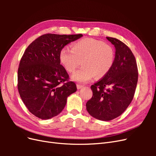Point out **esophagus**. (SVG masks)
Returning a JSON list of instances; mask_svg holds the SVG:
<instances>
[{
  "label": "esophagus",
  "instance_id": "34e87169",
  "mask_svg": "<svg viewBox=\"0 0 156 156\" xmlns=\"http://www.w3.org/2000/svg\"><path fill=\"white\" fill-rule=\"evenodd\" d=\"M83 87V86L81 85V84H77V89H81V88H82Z\"/></svg>",
  "mask_w": 156,
  "mask_h": 156
}]
</instances>
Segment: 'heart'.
Masks as SVG:
<instances>
[{"label": "heart", "instance_id": "b5f03b06", "mask_svg": "<svg viewBox=\"0 0 156 156\" xmlns=\"http://www.w3.org/2000/svg\"><path fill=\"white\" fill-rule=\"evenodd\" d=\"M59 59L69 73L75 72L82 61L83 67L72 75V79L86 83L96 76L98 78L105 76L113 66L115 54L111 45L87 37L73 43L72 49L63 48L60 51Z\"/></svg>", "mask_w": 156, "mask_h": 156}]
</instances>
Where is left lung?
Returning a JSON list of instances; mask_svg holds the SVG:
<instances>
[{"instance_id": "left-lung-1", "label": "left lung", "mask_w": 156, "mask_h": 156, "mask_svg": "<svg viewBox=\"0 0 156 156\" xmlns=\"http://www.w3.org/2000/svg\"><path fill=\"white\" fill-rule=\"evenodd\" d=\"M107 39L115 48V62L110 72L91 86L93 96L86 104L89 114L103 121L115 119L126 111L138 81L137 66L131 49L116 38Z\"/></svg>"}]
</instances>
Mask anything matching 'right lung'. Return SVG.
I'll list each match as a JSON object with an SVG mask.
<instances>
[{"label": "right lung", "mask_w": 156, "mask_h": 156, "mask_svg": "<svg viewBox=\"0 0 156 156\" xmlns=\"http://www.w3.org/2000/svg\"><path fill=\"white\" fill-rule=\"evenodd\" d=\"M83 34H46L29 45L21 59L17 73L19 93L25 106L39 119L57 116L68 97L77 90L60 64V51Z\"/></svg>", "instance_id": "right-lung-1"}]
</instances>
